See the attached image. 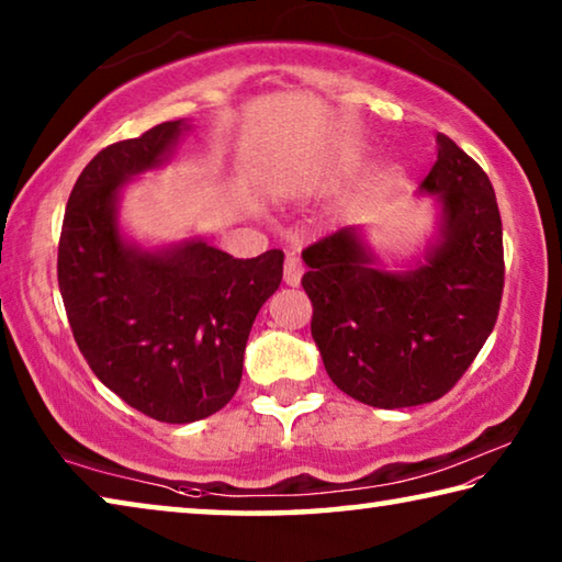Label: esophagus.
<instances>
[{
    "mask_svg": "<svg viewBox=\"0 0 562 562\" xmlns=\"http://www.w3.org/2000/svg\"><path fill=\"white\" fill-rule=\"evenodd\" d=\"M302 280V262L294 252H290L288 258H284V282L290 284V288H297Z\"/></svg>",
    "mask_w": 562,
    "mask_h": 562,
    "instance_id": "esophagus-1",
    "label": "esophagus"
}]
</instances>
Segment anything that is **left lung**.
Wrapping results in <instances>:
<instances>
[{"label": "left lung", "mask_w": 562, "mask_h": 562, "mask_svg": "<svg viewBox=\"0 0 562 562\" xmlns=\"http://www.w3.org/2000/svg\"><path fill=\"white\" fill-rule=\"evenodd\" d=\"M443 205L441 243L408 272L372 268L355 227L302 252L312 337L331 382L361 404L404 408L449 394L496 327L503 225L493 186L439 133V158L422 180Z\"/></svg>", "instance_id": "left-lung-1"}]
</instances>
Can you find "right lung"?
Listing matches in <instances>:
<instances>
[{
	"instance_id": "1",
	"label": "right lung",
	"mask_w": 562,
	"mask_h": 562,
	"mask_svg": "<svg viewBox=\"0 0 562 562\" xmlns=\"http://www.w3.org/2000/svg\"><path fill=\"white\" fill-rule=\"evenodd\" d=\"M183 131L166 121L89 160L66 203L59 260L66 317L91 372L136 412L190 424L231 402L252 322L282 282V250L237 260L207 243L140 252L121 240L116 195Z\"/></svg>"
}]
</instances>
